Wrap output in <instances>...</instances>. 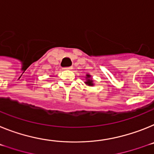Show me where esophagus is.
Returning <instances> with one entry per match:
<instances>
[{"label": "esophagus", "mask_w": 154, "mask_h": 154, "mask_svg": "<svg viewBox=\"0 0 154 154\" xmlns=\"http://www.w3.org/2000/svg\"><path fill=\"white\" fill-rule=\"evenodd\" d=\"M63 69H66V70H68V69H72V66H66V67H64Z\"/></svg>", "instance_id": "34e87169"}]
</instances>
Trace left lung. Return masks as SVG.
I'll use <instances>...</instances> for the list:
<instances>
[{"mask_svg": "<svg viewBox=\"0 0 154 154\" xmlns=\"http://www.w3.org/2000/svg\"><path fill=\"white\" fill-rule=\"evenodd\" d=\"M87 77H90V75H87ZM87 84V85H90V86H93V84H92V83H93V81H92V80H90V79H89V80H87V81L86 82H85Z\"/></svg>", "mask_w": 154, "mask_h": 154, "instance_id": "1", "label": "left lung"}]
</instances>
